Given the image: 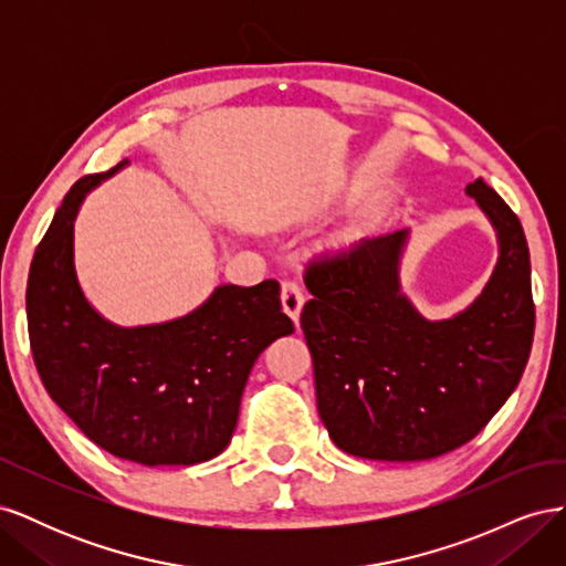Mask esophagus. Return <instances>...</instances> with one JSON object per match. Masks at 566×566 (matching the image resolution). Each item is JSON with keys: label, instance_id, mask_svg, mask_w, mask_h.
<instances>
[{"label": "esophagus", "instance_id": "obj_1", "mask_svg": "<svg viewBox=\"0 0 566 566\" xmlns=\"http://www.w3.org/2000/svg\"><path fill=\"white\" fill-rule=\"evenodd\" d=\"M281 304H283V312L297 323L300 314H302V306H304L302 287L293 281H285L283 287H281Z\"/></svg>", "mask_w": 566, "mask_h": 566}]
</instances>
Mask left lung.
Returning <instances> with one entry per match:
<instances>
[{"label":"left lung","mask_w":566,"mask_h":566,"mask_svg":"<svg viewBox=\"0 0 566 566\" xmlns=\"http://www.w3.org/2000/svg\"><path fill=\"white\" fill-rule=\"evenodd\" d=\"M465 193L499 238V262L468 310L424 318L401 293L408 229L312 264L302 331L318 416L345 453L408 462L449 453L484 430L515 391L534 342L524 229L484 179Z\"/></svg>","instance_id":"1"}]
</instances>
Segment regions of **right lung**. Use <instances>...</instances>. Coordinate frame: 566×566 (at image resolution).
I'll return each mask as SVG.
<instances>
[{
    "instance_id": "right-lung-1",
    "label": "right lung",
    "mask_w": 566,
    "mask_h": 566,
    "mask_svg": "<svg viewBox=\"0 0 566 566\" xmlns=\"http://www.w3.org/2000/svg\"><path fill=\"white\" fill-rule=\"evenodd\" d=\"M127 163L75 181L32 256V358L49 397L96 447L148 468L196 465L229 447L256 356L295 325L276 281L219 285L165 323L123 328L101 316L77 281L75 217Z\"/></svg>"
}]
</instances>
